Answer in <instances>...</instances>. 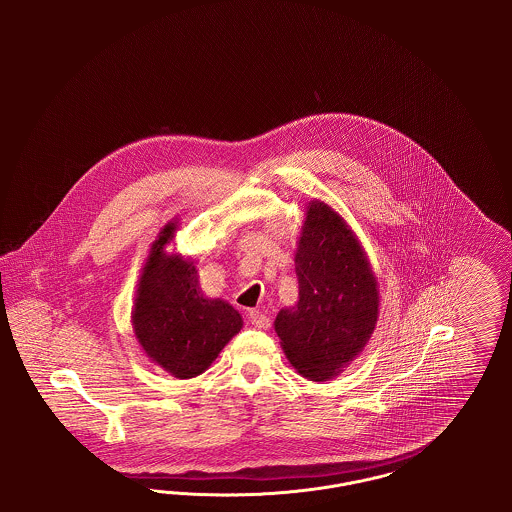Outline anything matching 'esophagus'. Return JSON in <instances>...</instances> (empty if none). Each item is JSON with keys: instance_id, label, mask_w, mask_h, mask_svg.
Returning a JSON list of instances; mask_svg holds the SVG:
<instances>
[{"instance_id": "34e87169", "label": "esophagus", "mask_w": 512, "mask_h": 512, "mask_svg": "<svg viewBox=\"0 0 512 512\" xmlns=\"http://www.w3.org/2000/svg\"><path fill=\"white\" fill-rule=\"evenodd\" d=\"M249 322L255 326V328H261V330H268L270 328V318L261 313V311H249Z\"/></svg>"}]
</instances>
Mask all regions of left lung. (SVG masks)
Wrapping results in <instances>:
<instances>
[{"mask_svg": "<svg viewBox=\"0 0 512 512\" xmlns=\"http://www.w3.org/2000/svg\"><path fill=\"white\" fill-rule=\"evenodd\" d=\"M295 274L299 301L276 315L274 330L293 368L326 382L365 349L380 293L357 236L318 199L309 203L301 226Z\"/></svg>", "mask_w": 512, "mask_h": 512, "instance_id": "8db88e82", "label": "left lung"}]
</instances>
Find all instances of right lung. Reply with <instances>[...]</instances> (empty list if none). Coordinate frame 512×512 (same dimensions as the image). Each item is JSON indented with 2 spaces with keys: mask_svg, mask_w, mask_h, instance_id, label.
Returning <instances> with one entry per match:
<instances>
[{
  "mask_svg": "<svg viewBox=\"0 0 512 512\" xmlns=\"http://www.w3.org/2000/svg\"><path fill=\"white\" fill-rule=\"evenodd\" d=\"M174 230L176 222H169L151 245L132 326L147 357L174 378L186 380L211 366L244 320L230 303L203 295L194 261L165 253Z\"/></svg>",
  "mask_w": 512,
  "mask_h": 512,
  "instance_id": "right-lung-1",
  "label": "right lung"
}]
</instances>
